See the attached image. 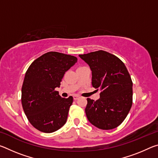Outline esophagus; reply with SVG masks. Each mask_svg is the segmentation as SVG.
Returning <instances> with one entry per match:
<instances>
[{"label":"esophagus","instance_id":"1","mask_svg":"<svg viewBox=\"0 0 158 158\" xmlns=\"http://www.w3.org/2000/svg\"><path fill=\"white\" fill-rule=\"evenodd\" d=\"M79 98V95H74V100H78V99Z\"/></svg>","mask_w":158,"mask_h":158}]
</instances>
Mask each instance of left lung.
<instances>
[{
	"label": "left lung",
	"mask_w": 158,
	"mask_h": 158,
	"mask_svg": "<svg viewBox=\"0 0 158 158\" xmlns=\"http://www.w3.org/2000/svg\"><path fill=\"white\" fill-rule=\"evenodd\" d=\"M79 57L91 69L93 87L101 91L96 101L87 98L88 120L101 130L117 127L132 105V81L126 67L120 58L102 50Z\"/></svg>",
	"instance_id": "left-lung-1"
}]
</instances>
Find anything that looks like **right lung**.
I'll list each match as a JSON object with an SVG mask.
<instances>
[{
    "mask_svg": "<svg viewBox=\"0 0 158 158\" xmlns=\"http://www.w3.org/2000/svg\"><path fill=\"white\" fill-rule=\"evenodd\" d=\"M77 61L73 56L50 52L35 60L26 71L21 104L28 121L40 132H53L66 123L73 98H61L56 88Z\"/></svg>",
    "mask_w": 158,
    "mask_h": 158,
    "instance_id": "right-lung-1",
    "label": "right lung"
}]
</instances>
